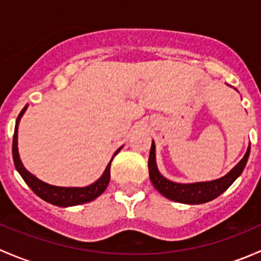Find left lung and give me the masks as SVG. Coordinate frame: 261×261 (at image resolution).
I'll use <instances>...</instances> for the list:
<instances>
[{"instance_id": "1", "label": "left lung", "mask_w": 261, "mask_h": 261, "mask_svg": "<svg viewBox=\"0 0 261 261\" xmlns=\"http://www.w3.org/2000/svg\"><path fill=\"white\" fill-rule=\"evenodd\" d=\"M250 155V145L247 147L246 154L244 155L243 159L235 165L230 173L220 179L211 181H201V183H192V184H180L174 183V181L168 180L167 178L163 177L156 168L155 163V144L151 143V149H150L149 155V175L152 186L160 192L168 199H172L174 202L187 204H201L206 202L212 201L217 198L220 194H222L236 178L243 173L245 165H246L247 159Z\"/></svg>"}]
</instances>
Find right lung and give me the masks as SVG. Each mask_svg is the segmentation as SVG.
I'll list each match as a JSON object with an SVG mask.
<instances>
[{"instance_id":"add662e5","label":"right lung","mask_w":261,"mask_h":261,"mask_svg":"<svg viewBox=\"0 0 261 261\" xmlns=\"http://www.w3.org/2000/svg\"><path fill=\"white\" fill-rule=\"evenodd\" d=\"M28 106H25L22 109V111L20 112L17 117L16 126H15V134L14 139H12V158H14L15 167H16L17 172L20 173V175L22 177V179L25 180V183L28 184L31 188V191L36 194V196L40 197L41 199H44L48 203L54 204V206L59 207H69V206H77V204L82 203H88V202L93 201L97 197L101 196L105 191H106L107 186L110 183V178H111V162L114 159L115 155L118 154L117 150L115 152L114 156H112L111 162L109 163V165L106 167V170L102 174V177L98 180L94 181L93 184L88 187H83V188H67V187H55L50 186V184L44 183V181L39 180L38 178L34 177L31 173H29L28 170L23 168L22 163H21L20 156H18V150H17V127H18V121H20L21 116L23 115V112L26 111Z\"/></svg>"}]
</instances>
